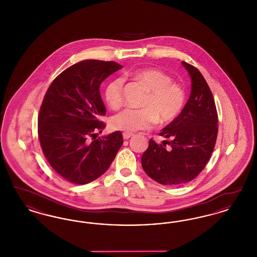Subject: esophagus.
<instances>
[{
    "mask_svg": "<svg viewBox=\"0 0 257 257\" xmlns=\"http://www.w3.org/2000/svg\"><path fill=\"white\" fill-rule=\"evenodd\" d=\"M123 136V139L124 140H128V139H130L132 136H133V134L132 133H127V132H124L122 134Z\"/></svg>",
    "mask_w": 257,
    "mask_h": 257,
    "instance_id": "1",
    "label": "esophagus"
}]
</instances>
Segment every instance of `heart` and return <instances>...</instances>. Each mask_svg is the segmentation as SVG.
Returning <instances> with one entry per match:
<instances>
[{
  "label": "heart",
  "mask_w": 257,
  "mask_h": 257,
  "mask_svg": "<svg viewBox=\"0 0 257 257\" xmlns=\"http://www.w3.org/2000/svg\"><path fill=\"white\" fill-rule=\"evenodd\" d=\"M132 77L148 91L142 103L144 109H125L112 116L110 125L114 130L133 133L152 128L157 119L161 124L174 120L181 112L185 104L183 87L172 83L171 76L158 69L147 68L137 70ZM122 78H115L105 88V100L111 109L122 104Z\"/></svg>",
  "instance_id": "heart-1"
}]
</instances>
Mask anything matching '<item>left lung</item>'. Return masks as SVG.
Listing matches in <instances>:
<instances>
[{
	"label": "left lung",
	"instance_id": "obj_1",
	"mask_svg": "<svg viewBox=\"0 0 257 257\" xmlns=\"http://www.w3.org/2000/svg\"><path fill=\"white\" fill-rule=\"evenodd\" d=\"M181 63L191 77L190 97L180 114L162 129L160 136L168 141L157 144L151 139L142 156L147 175L169 186L196 178L210 159L218 135V113L210 87L198 69Z\"/></svg>",
	"mask_w": 257,
	"mask_h": 257
}]
</instances>
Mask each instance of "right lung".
Here are the masks:
<instances>
[{
    "label": "right lung",
    "instance_id": "1",
    "mask_svg": "<svg viewBox=\"0 0 257 257\" xmlns=\"http://www.w3.org/2000/svg\"><path fill=\"white\" fill-rule=\"evenodd\" d=\"M122 67L114 61H80L61 72L46 91L37 124L40 146L50 166L71 183L97 179L122 146L120 131L96 139L105 127L99 118L106 114L100 85Z\"/></svg>",
    "mask_w": 257,
    "mask_h": 257
}]
</instances>
